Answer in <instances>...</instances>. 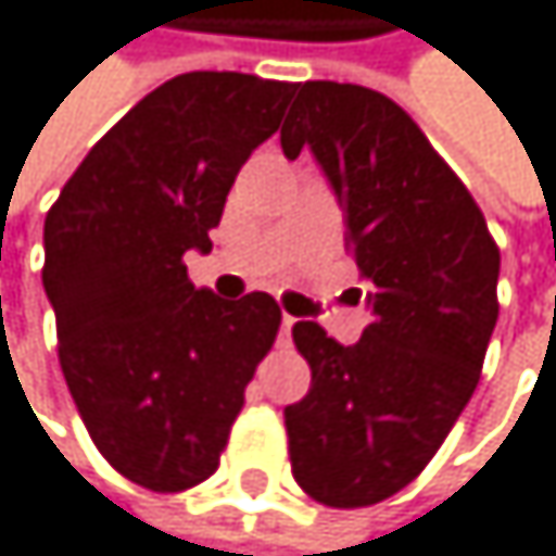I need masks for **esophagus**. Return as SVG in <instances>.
<instances>
[{
    "label": "esophagus",
    "instance_id": "obj_1",
    "mask_svg": "<svg viewBox=\"0 0 556 556\" xmlns=\"http://www.w3.org/2000/svg\"><path fill=\"white\" fill-rule=\"evenodd\" d=\"M293 324H296V316H290V313H283V319H280V333H283V337H290V330H293Z\"/></svg>",
    "mask_w": 556,
    "mask_h": 556
}]
</instances>
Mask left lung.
<instances>
[{"instance_id":"left-lung-1","label":"left lung","mask_w":556,"mask_h":556,"mask_svg":"<svg viewBox=\"0 0 556 556\" xmlns=\"http://www.w3.org/2000/svg\"><path fill=\"white\" fill-rule=\"evenodd\" d=\"M296 89L283 153L309 149L324 169L374 319L353 346L313 319L293 327L313 377L283 410L290 467L313 501L370 507L430 464L473 396L497 327L501 250L393 99L327 79Z\"/></svg>"}]
</instances>
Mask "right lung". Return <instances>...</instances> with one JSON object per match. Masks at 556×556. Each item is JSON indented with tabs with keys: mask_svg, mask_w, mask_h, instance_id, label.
Masks as SVG:
<instances>
[{
	"mask_svg": "<svg viewBox=\"0 0 556 556\" xmlns=\"http://www.w3.org/2000/svg\"><path fill=\"white\" fill-rule=\"evenodd\" d=\"M293 83L182 73L105 132L46 213L42 287L76 410L123 477L203 483L280 330L269 293L219 300L186 276Z\"/></svg>",
	"mask_w": 556,
	"mask_h": 556,
	"instance_id": "1",
	"label": "right lung"
}]
</instances>
